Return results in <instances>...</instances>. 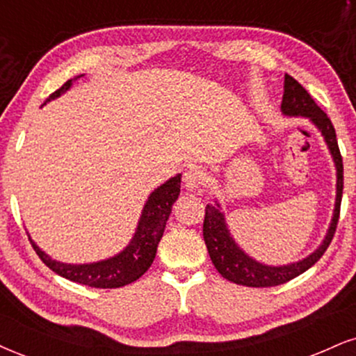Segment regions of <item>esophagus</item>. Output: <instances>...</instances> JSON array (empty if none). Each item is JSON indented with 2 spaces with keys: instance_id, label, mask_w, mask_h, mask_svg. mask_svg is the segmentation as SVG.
Listing matches in <instances>:
<instances>
[{
  "instance_id": "esophagus-1",
  "label": "esophagus",
  "mask_w": 356,
  "mask_h": 356,
  "mask_svg": "<svg viewBox=\"0 0 356 356\" xmlns=\"http://www.w3.org/2000/svg\"><path fill=\"white\" fill-rule=\"evenodd\" d=\"M204 183V171L200 166H191L185 173V186L188 190H196Z\"/></svg>"
}]
</instances>
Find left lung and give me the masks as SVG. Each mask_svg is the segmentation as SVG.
Returning <instances> with one entry per match:
<instances>
[{"instance_id":"8db88e82","label":"left lung","mask_w":356,"mask_h":356,"mask_svg":"<svg viewBox=\"0 0 356 356\" xmlns=\"http://www.w3.org/2000/svg\"><path fill=\"white\" fill-rule=\"evenodd\" d=\"M280 111H282L284 115L289 117L310 118V122L317 127L320 134L325 138V143L332 153L333 163H335L337 168L335 209H333V218L330 226H328L325 239L312 254H309L302 261L292 262V264L267 266L248 256L236 244L229 229H227L225 213L221 211V206H219L218 201L214 204H206L203 238L206 248H208L209 257H211L214 267L222 277L234 284L245 285V287H274V285L289 282V280L300 275L302 272L310 269L330 245L340 216L341 193H343V161H341L340 148L339 143H337V134L330 118L315 104L309 92L289 74H285L284 79V97Z\"/></svg>"}]
</instances>
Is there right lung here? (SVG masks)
I'll use <instances>...</instances> for the list:
<instances>
[{
  "mask_svg": "<svg viewBox=\"0 0 356 356\" xmlns=\"http://www.w3.org/2000/svg\"><path fill=\"white\" fill-rule=\"evenodd\" d=\"M79 77L82 76H77L76 79ZM76 79H71L60 89L52 92L49 97L46 99V102H51L52 99H57L65 90L71 89L72 82ZM179 183H181V175H177V177L165 181L163 185L158 186L148 196L134 238H131L124 251L118 252L117 256L111 259L90 262V264H65V262L51 259L46 252L41 251L39 245L31 239V236L29 241L39 259L51 270L59 274L60 277L95 289L124 287V285L131 284L134 280L142 277L145 272L148 270V267L152 266L153 259L156 256L158 243H160L161 236H163L166 221L170 218L171 206L178 200Z\"/></svg>",
  "mask_w": 356,
  "mask_h": 356,
  "instance_id": "obj_1",
  "label": "right lung"
}]
</instances>
